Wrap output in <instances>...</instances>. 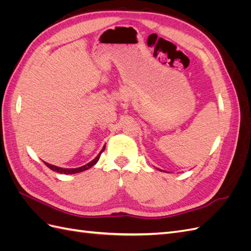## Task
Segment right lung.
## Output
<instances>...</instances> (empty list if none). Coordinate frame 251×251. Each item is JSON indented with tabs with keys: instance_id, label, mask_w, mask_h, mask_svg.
Listing matches in <instances>:
<instances>
[{
	"instance_id": "right-lung-1",
	"label": "right lung",
	"mask_w": 251,
	"mask_h": 251,
	"mask_svg": "<svg viewBox=\"0 0 251 251\" xmlns=\"http://www.w3.org/2000/svg\"><path fill=\"white\" fill-rule=\"evenodd\" d=\"M103 151H104V147H103L102 150L100 151V153L98 154V155L93 159L92 161L87 163L86 165H82V166H80V168H77V169H63V168H58V166H55V165L49 164V163H47V162H44V163L46 164L50 170L54 171V172H57V173H60V174H67V175L76 174V173H80V172H83V171H86V170H89L90 168H92V166H93L94 164H96V162H97L98 160H100V155H101V153H102Z\"/></svg>"
}]
</instances>
